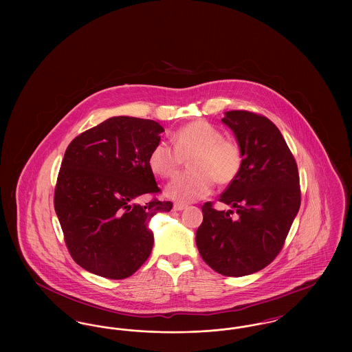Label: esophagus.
Here are the masks:
<instances>
[{
	"label": "esophagus",
	"instance_id": "esophagus-1",
	"mask_svg": "<svg viewBox=\"0 0 352 352\" xmlns=\"http://www.w3.org/2000/svg\"><path fill=\"white\" fill-rule=\"evenodd\" d=\"M184 208H187V204H184V203H175L174 204V210L175 211H182Z\"/></svg>",
	"mask_w": 352,
	"mask_h": 352
}]
</instances>
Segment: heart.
I'll return each instance as SVG.
<instances>
[{
    "label": "heart",
    "instance_id": "heart-1",
    "mask_svg": "<svg viewBox=\"0 0 352 352\" xmlns=\"http://www.w3.org/2000/svg\"><path fill=\"white\" fill-rule=\"evenodd\" d=\"M173 146L158 142L151 149L148 164L151 171L168 179L188 159L190 171L178 174L166 186V195L178 201H194L207 197L215 181L220 186L234 182L244 165V151L237 140L206 120H195L173 135Z\"/></svg>",
    "mask_w": 352,
    "mask_h": 352
}]
</instances>
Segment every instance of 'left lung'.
Here are the masks:
<instances>
[{"label": "left lung", "mask_w": 352, "mask_h": 352, "mask_svg": "<svg viewBox=\"0 0 352 352\" xmlns=\"http://www.w3.org/2000/svg\"><path fill=\"white\" fill-rule=\"evenodd\" d=\"M221 121L234 131L244 151L237 179L219 201L232 206L218 211L212 201L201 206L197 230L201 258L215 272L241 277L269 265L284 247L301 206L297 162L278 128L250 111H228Z\"/></svg>", "instance_id": "left-lung-1"}]
</instances>
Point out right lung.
Returning a JSON list of instances; mask_svg holds the SVG:
<instances>
[{"label":"right lung","mask_w":352,"mask_h":352,"mask_svg":"<svg viewBox=\"0 0 352 352\" xmlns=\"http://www.w3.org/2000/svg\"><path fill=\"white\" fill-rule=\"evenodd\" d=\"M162 132L153 120L118 116L79 134L68 145L54 207L68 252L85 270L122 280L148 260L151 217L173 207L171 201L157 198L137 203L142 195L161 192L148 158Z\"/></svg>","instance_id":"right-lung-1"}]
</instances>
